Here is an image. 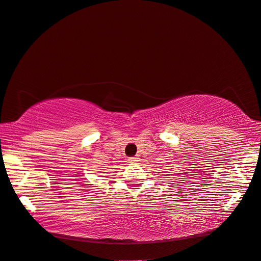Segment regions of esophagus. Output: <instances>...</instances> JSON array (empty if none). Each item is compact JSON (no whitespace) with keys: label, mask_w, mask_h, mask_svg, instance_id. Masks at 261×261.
Instances as JSON below:
<instances>
[{"label":"esophagus","mask_w":261,"mask_h":261,"mask_svg":"<svg viewBox=\"0 0 261 261\" xmlns=\"http://www.w3.org/2000/svg\"><path fill=\"white\" fill-rule=\"evenodd\" d=\"M138 161H139V158H137V156H133V158L129 159V162H131V163H135V162H138Z\"/></svg>","instance_id":"obj_1"}]
</instances>
